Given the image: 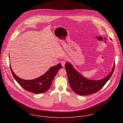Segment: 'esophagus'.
Wrapping results in <instances>:
<instances>
[{"label":"esophagus","instance_id":"34e87169","mask_svg":"<svg viewBox=\"0 0 123 123\" xmlns=\"http://www.w3.org/2000/svg\"><path fill=\"white\" fill-rule=\"evenodd\" d=\"M65 61H64V60H62L61 61V64H62V66H63V67H64V65L65 64Z\"/></svg>","mask_w":123,"mask_h":123}]
</instances>
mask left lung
Instances as JSON below:
<instances>
[{
	"mask_svg": "<svg viewBox=\"0 0 123 123\" xmlns=\"http://www.w3.org/2000/svg\"><path fill=\"white\" fill-rule=\"evenodd\" d=\"M65 67L71 88L76 94L82 96L94 94L101 89L112 76L115 64L109 74L100 80H90L84 77L68 62L65 63Z\"/></svg>",
	"mask_w": 123,
	"mask_h": 123,
	"instance_id": "1",
	"label": "left lung"
}]
</instances>
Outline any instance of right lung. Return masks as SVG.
I'll use <instances>...</instances> for the list:
<instances>
[{
    "mask_svg": "<svg viewBox=\"0 0 123 123\" xmlns=\"http://www.w3.org/2000/svg\"><path fill=\"white\" fill-rule=\"evenodd\" d=\"M10 68L15 79L25 90L34 94H38L45 92L49 89L54 77L59 70L62 68V65L59 63L57 65L51 67L41 76L32 80H24L20 78L13 72L11 64Z\"/></svg>",
    "mask_w": 123,
    "mask_h": 123,
    "instance_id": "add662e5",
    "label": "right lung"
}]
</instances>
